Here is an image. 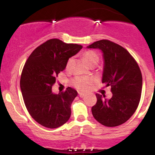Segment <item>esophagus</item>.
Returning <instances> with one entry per match:
<instances>
[{
    "label": "esophagus",
    "instance_id": "1",
    "mask_svg": "<svg viewBox=\"0 0 155 155\" xmlns=\"http://www.w3.org/2000/svg\"><path fill=\"white\" fill-rule=\"evenodd\" d=\"M86 95L84 93H82V92H79V96L80 97H83Z\"/></svg>",
    "mask_w": 155,
    "mask_h": 155
}]
</instances>
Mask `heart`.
I'll use <instances>...</instances> for the list:
<instances>
[{"mask_svg": "<svg viewBox=\"0 0 155 155\" xmlns=\"http://www.w3.org/2000/svg\"><path fill=\"white\" fill-rule=\"evenodd\" d=\"M84 58L85 61L89 65H91L92 64L95 63H98L99 61V57L98 55L96 54L95 52L92 51H87L84 54ZM72 62V58L68 60L67 63V68L69 67ZM92 82V79L90 78H86V77H76L75 79L73 80V85L76 89L81 91H86L89 88L90 85L91 84Z\"/></svg>", "mask_w": 155, "mask_h": 155, "instance_id": "1", "label": "heart"}]
</instances>
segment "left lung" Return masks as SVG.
I'll return each mask as SVG.
<instances>
[{"instance_id":"8db88e82","label":"left lung","mask_w":155,"mask_h":155,"mask_svg":"<svg viewBox=\"0 0 155 155\" xmlns=\"http://www.w3.org/2000/svg\"><path fill=\"white\" fill-rule=\"evenodd\" d=\"M88 49L101 50L104 58L102 83L111 86V99L96 94L92 114L99 123L116 127L124 123L138 108L142 90L141 72L134 58L119 44L108 40L94 42Z\"/></svg>"}]
</instances>
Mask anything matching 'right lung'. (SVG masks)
<instances>
[{
    "label": "right lung",
    "mask_w": 155,
    "mask_h": 155,
    "mask_svg": "<svg viewBox=\"0 0 155 155\" xmlns=\"http://www.w3.org/2000/svg\"><path fill=\"white\" fill-rule=\"evenodd\" d=\"M81 49V45L52 38L37 47L25 64L20 78L23 100L31 116L44 127L57 128L70 118L77 91L68 87L65 92L55 94L51 87L69 58Z\"/></svg>",
    "instance_id": "right-lung-1"
}]
</instances>
